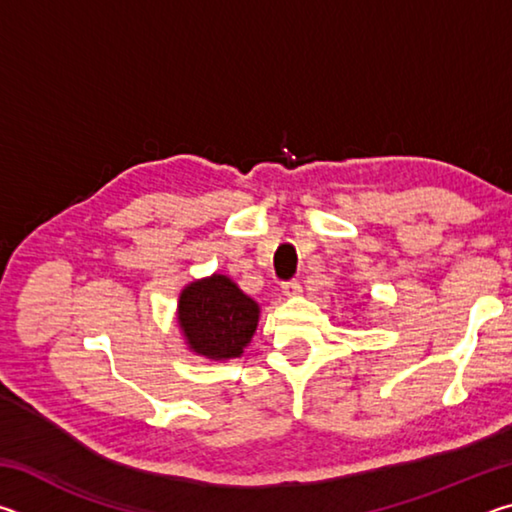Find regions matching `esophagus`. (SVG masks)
<instances>
[{
  "label": "esophagus",
  "mask_w": 512,
  "mask_h": 512,
  "mask_svg": "<svg viewBox=\"0 0 512 512\" xmlns=\"http://www.w3.org/2000/svg\"><path fill=\"white\" fill-rule=\"evenodd\" d=\"M298 293H300V284L296 280L282 284V296L293 298V296H298Z\"/></svg>",
  "instance_id": "obj_1"
}]
</instances>
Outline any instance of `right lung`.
<instances>
[{"instance_id":"add662e5","label":"right lung","mask_w":512,"mask_h":512,"mask_svg":"<svg viewBox=\"0 0 512 512\" xmlns=\"http://www.w3.org/2000/svg\"><path fill=\"white\" fill-rule=\"evenodd\" d=\"M259 305L228 275L212 273L185 284L178 296L176 320L187 350L210 361L244 354L259 323Z\"/></svg>"}]
</instances>
